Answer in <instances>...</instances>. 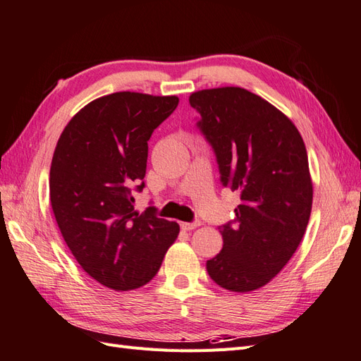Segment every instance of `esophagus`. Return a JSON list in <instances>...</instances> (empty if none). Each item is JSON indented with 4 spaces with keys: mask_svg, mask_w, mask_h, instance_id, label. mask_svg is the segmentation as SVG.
I'll list each match as a JSON object with an SVG mask.
<instances>
[{
    "mask_svg": "<svg viewBox=\"0 0 361 361\" xmlns=\"http://www.w3.org/2000/svg\"><path fill=\"white\" fill-rule=\"evenodd\" d=\"M180 226H181L183 230H193V228L200 227L201 223H200V221H193V223H181Z\"/></svg>",
    "mask_w": 361,
    "mask_h": 361,
    "instance_id": "1",
    "label": "esophagus"
}]
</instances>
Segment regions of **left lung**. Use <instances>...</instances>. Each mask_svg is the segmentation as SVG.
Here are the masks:
<instances>
[{"label":"left lung","instance_id":"left-lung-1","mask_svg":"<svg viewBox=\"0 0 361 361\" xmlns=\"http://www.w3.org/2000/svg\"><path fill=\"white\" fill-rule=\"evenodd\" d=\"M197 123L216 155L223 186L239 192L223 250L207 261L212 281L235 293L269 283L307 230L312 181L302 135L282 111L239 87L192 92Z\"/></svg>","mask_w":361,"mask_h":361}]
</instances>
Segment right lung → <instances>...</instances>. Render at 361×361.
Segmentation results:
<instances>
[{
    "instance_id": "right-lung-1",
    "label": "right lung",
    "mask_w": 361,
    "mask_h": 361,
    "mask_svg": "<svg viewBox=\"0 0 361 361\" xmlns=\"http://www.w3.org/2000/svg\"><path fill=\"white\" fill-rule=\"evenodd\" d=\"M178 105L177 96L120 91L90 102L63 129L50 168L58 227L87 274L116 291L146 285L180 233L173 221L138 214L147 140Z\"/></svg>"
}]
</instances>
